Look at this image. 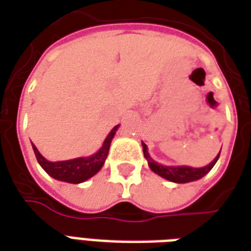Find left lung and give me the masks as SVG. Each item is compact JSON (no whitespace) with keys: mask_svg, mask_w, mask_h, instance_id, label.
<instances>
[{"mask_svg":"<svg viewBox=\"0 0 251 251\" xmlns=\"http://www.w3.org/2000/svg\"><path fill=\"white\" fill-rule=\"evenodd\" d=\"M142 146H143L144 158L147 159L150 168L155 174H158L159 176L167 179L170 182H175V183H188V182H194V180H198V179L203 178L214 167V164L217 163L219 155H221V151H219V153L215 156V159L211 163L201 168L187 167V166H163V164L156 163L155 160L151 159L146 144L142 143Z\"/></svg>","mask_w":251,"mask_h":251,"instance_id":"1","label":"left lung"}]
</instances>
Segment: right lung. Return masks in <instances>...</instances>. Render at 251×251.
<instances>
[{"mask_svg":"<svg viewBox=\"0 0 251 251\" xmlns=\"http://www.w3.org/2000/svg\"><path fill=\"white\" fill-rule=\"evenodd\" d=\"M118 127L119 126H116L109 132V135L104 140L103 146L98 152L93 153L91 156H87V158H76L72 159V160H63V162H49L38 152V150L34 144H32L33 151H34V155H36L40 166L52 178L68 182V183H81V182H85L87 179L92 178L95 174H98L101 170L108 156L109 146H111V142H112V138L116 133Z\"/></svg>","mask_w":251,"mask_h":251,"instance_id":"right-lung-1","label":"right lung"}]
</instances>
